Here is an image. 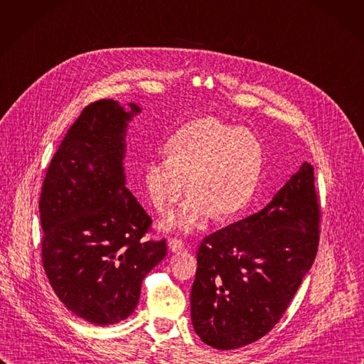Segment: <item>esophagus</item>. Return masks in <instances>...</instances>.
I'll return each mask as SVG.
<instances>
[{"label": "esophagus", "mask_w": 364, "mask_h": 364, "mask_svg": "<svg viewBox=\"0 0 364 364\" xmlns=\"http://www.w3.org/2000/svg\"><path fill=\"white\" fill-rule=\"evenodd\" d=\"M168 247H169V250H171V252L178 253V252L184 250V243H183L181 240H178V238H169L168 240Z\"/></svg>", "instance_id": "obj_1"}]
</instances>
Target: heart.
I'll use <instances>...</instances> for the list:
<instances>
[{
	"label": "heart",
	"instance_id": "1",
	"mask_svg": "<svg viewBox=\"0 0 364 364\" xmlns=\"http://www.w3.org/2000/svg\"><path fill=\"white\" fill-rule=\"evenodd\" d=\"M168 156L144 165L146 195L166 212L190 195L162 221L164 230L193 232L209 220H224L249 203L263 166V148L256 134L215 118H199L183 126L168 141Z\"/></svg>",
	"mask_w": 364,
	"mask_h": 364
}]
</instances>
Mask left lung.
<instances>
[{
    "mask_svg": "<svg viewBox=\"0 0 364 364\" xmlns=\"http://www.w3.org/2000/svg\"><path fill=\"white\" fill-rule=\"evenodd\" d=\"M318 234L313 166L304 162L262 210L202 241L190 297L200 340L235 350L268 333L311 268Z\"/></svg>",
    "mask_w": 364,
    "mask_h": 364,
    "instance_id": "left-lung-1",
    "label": "left lung"
}]
</instances>
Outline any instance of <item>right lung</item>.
Masks as SVG:
<instances>
[{
	"mask_svg": "<svg viewBox=\"0 0 364 364\" xmlns=\"http://www.w3.org/2000/svg\"><path fill=\"white\" fill-rule=\"evenodd\" d=\"M114 100L87 105L48 168L41 200L42 262L61 303L93 325L134 311L141 281L165 257L144 241L151 216L127 188L129 123L141 108Z\"/></svg>",
	"mask_w": 364,
	"mask_h": 364,
	"instance_id": "1",
	"label": "right lung"
}]
</instances>
